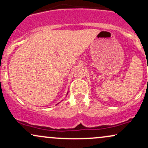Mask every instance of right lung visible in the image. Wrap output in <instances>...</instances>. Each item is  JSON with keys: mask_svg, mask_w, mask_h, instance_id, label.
<instances>
[{"mask_svg": "<svg viewBox=\"0 0 148 148\" xmlns=\"http://www.w3.org/2000/svg\"><path fill=\"white\" fill-rule=\"evenodd\" d=\"M67 94H68V92H67Z\"/></svg>", "mask_w": 148, "mask_h": 148, "instance_id": "right-lung-1", "label": "right lung"}]
</instances>
